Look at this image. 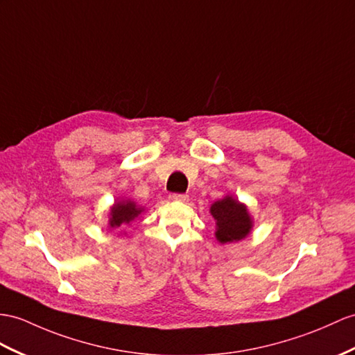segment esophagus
Masks as SVG:
<instances>
[{
  "label": "esophagus",
  "mask_w": 355,
  "mask_h": 355,
  "mask_svg": "<svg viewBox=\"0 0 355 355\" xmlns=\"http://www.w3.org/2000/svg\"><path fill=\"white\" fill-rule=\"evenodd\" d=\"M170 200H175V202H187L188 200V196L187 194H178V193H173L168 196Z\"/></svg>",
  "instance_id": "obj_1"
}]
</instances>
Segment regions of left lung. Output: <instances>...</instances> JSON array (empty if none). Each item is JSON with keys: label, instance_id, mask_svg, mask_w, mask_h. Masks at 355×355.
I'll return each mask as SVG.
<instances>
[{"label": "left lung", "instance_id": "8db88e82", "mask_svg": "<svg viewBox=\"0 0 355 355\" xmlns=\"http://www.w3.org/2000/svg\"><path fill=\"white\" fill-rule=\"evenodd\" d=\"M211 215L217 224L215 238L218 243H238L252 232L253 220L247 206L238 202L235 197L226 196L211 206Z\"/></svg>", "mask_w": 355, "mask_h": 355}]
</instances>
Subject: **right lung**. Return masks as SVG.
I'll return each instance as SVG.
<instances>
[{
  "instance_id": "right-lung-1",
  "label": "right lung",
  "mask_w": 355,
  "mask_h": 355,
  "mask_svg": "<svg viewBox=\"0 0 355 355\" xmlns=\"http://www.w3.org/2000/svg\"><path fill=\"white\" fill-rule=\"evenodd\" d=\"M143 212V207L132 200H120L112 205L110 211V229H122L131 224L138 215Z\"/></svg>"
}]
</instances>
